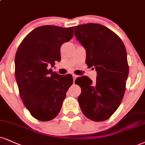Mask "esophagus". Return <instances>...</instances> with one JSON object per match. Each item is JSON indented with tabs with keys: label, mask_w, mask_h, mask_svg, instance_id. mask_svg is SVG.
<instances>
[{
	"label": "esophagus",
	"mask_w": 145,
	"mask_h": 145,
	"mask_svg": "<svg viewBox=\"0 0 145 145\" xmlns=\"http://www.w3.org/2000/svg\"><path fill=\"white\" fill-rule=\"evenodd\" d=\"M72 76H73V80H74V81L76 80V78L78 77V76H77V75H76V74H73Z\"/></svg>",
	"instance_id": "obj_1"
}]
</instances>
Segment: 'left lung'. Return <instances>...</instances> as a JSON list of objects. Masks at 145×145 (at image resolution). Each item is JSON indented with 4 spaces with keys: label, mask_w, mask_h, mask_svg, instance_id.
<instances>
[{
    "label": "left lung",
    "mask_w": 145,
    "mask_h": 145,
    "mask_svg": "<svg viewBox=\"0 0 145 145\" xmlns=\"http://www.w3.org/2000/svg\"><path fill=\"white\" fill-rule=\"evenodd\" d=\"M76 39L86 50V63L97 71V80L82 76L76 80L82 92L80 109L88 119L107 120L119 107L125 90L129 67L127 53L118 35L99 24H86L74 28Z\"/></svg>",
    "instance_id": "8db88e82"
}]
</instances>
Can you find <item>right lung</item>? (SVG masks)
Segmentation results:
<instances>
[{
    "mask_svg": "<svg viewBox=\"0 0 145 145\" xmlns=\"http://www.w3.org/2000/svg\"><path fill=\"white\" fill-rule=\"evenodd\" d=\"M73 36L74 27L40 26L27 34L17 48L15 74L21 99L38 120L49 121L59 114L73 84L71 74L61 76L48 69L60 61L61 46Z\"/></svg>",
    "mask_w": 145,
    "mask_h": 145,
    "instance_id": "1",
    "label": "right lung"
}]
</instances>
